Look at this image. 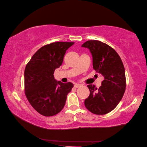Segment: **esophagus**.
Returning <instances> with one entry per match:
<instances>
[{"mask_svg": "<svg viewBox=\"0 0 147 147\" xmlns=\"http://www.w3.org/2000/svg\"><path fill=\"white\" fill-rule=\"evenodd\" d=\"M80 86H81V84H79V83H75V85H74V86L76 88L79 87Z\"/></svg>", "mask_w": 147, "mask_h": 147, "instance_id": "esophagus-1", "label": "esophagus"}]
</instances>
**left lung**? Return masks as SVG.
Returning a JSON list of instances; mask_svg holds the SVG:
<instances>
[{
	"label": "left lung",
	"mask_w": 147,
	"mask_h": 147,
	"mask_svg": "<svg viewBox=\"0 0 147 147\" xmlns=\"http://www.w3.org/2000/svg\"><path fill=\"white\" fill-rule=\"evenodd\" d=\"M81 47L89 49L93 68L103 78L99 88L94 85H87L90 95L85 99V105L94 114H107L119 104L126 89L123 63L115 49L100 41H86Z\"/></svg>",
	"instance_id": "8db88e82"
}]
</instances>
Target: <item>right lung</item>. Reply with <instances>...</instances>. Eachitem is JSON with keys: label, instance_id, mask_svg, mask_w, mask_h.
<instances>
[{"label": "right lung", "instance_id": "1", "mask_svg": "<svg viewBox=\"0 0 147 147\" xmlns=\"http://www.w3.org/2000/svg\"><path fill=\"white\" fill-rule=\"evenodd\" d=\"M74 44L58 42L44 45L26 64L24 74L25 95L34 109L44 116L59 113L73 88L70 82L57 81L53 74L55 69L62 65L66 50Z\"/></svg>", "mask_w": 147, "mask_h": 147}]
</instances>
